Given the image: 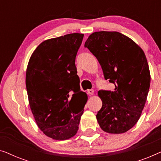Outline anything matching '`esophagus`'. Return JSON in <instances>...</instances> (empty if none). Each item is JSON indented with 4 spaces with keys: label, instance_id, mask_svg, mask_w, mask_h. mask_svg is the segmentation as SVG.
<instances>
[{
    "label": "esophagus",
    "instance_id": "obj_1",
    "mask_svg": "<svg viewBox=\"0 0 161 161\" xmlns=\"http://www.w3.org/2000/svg\"><path fill=\"white\" fill-rule=\"evenodd\" d=\"M94 90L93 89H89L87 90V94H89V95H93L94 94Z\"/></svg>",
    "mask_w": 161,
    "mask_h": 161
}]
</instances>
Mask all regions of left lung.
Returning a JSON list of instances; mask_svg holds the SVG:
<instances>
[{"label":"left lung","mask_w":161,"mask_h":161,"mask_svg":"<svg viewBox=\"0 0 161 161\" xmlns=\"http://www.w3.org/2000/svg\"><path fill=\"white\" fill-rule=\"evenodd\" d=\"M84 47L98 60L105 80L115 85L113 92H98V124L108 133H124L137 123L148 95L151 77L144 52L117 31L94 32Z\"/></svg>","instance_id":"obj_1"}]
</instances>
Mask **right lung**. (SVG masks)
<instances>
[{"instance_id":"1","label":"right lung","mask_w":161,"mask_h":161,"mask_svg":"<svg viewBox=\"0 0 161 161\" xmlns=\"http://www.w3.org/2000/svg\"><path fill=\"white\" fill-rule=\"evenodd\" d=\"M83 38V34L74 33L45 40L33 52L27 66L31 110L39 128L54 140L76 135L88 100L80 89L75 67Z\"/></svg>"}]
</instances>
